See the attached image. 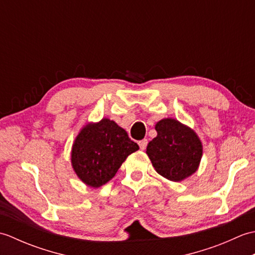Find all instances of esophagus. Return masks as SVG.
Here are the masks:
<instances>
[{"instance_id": "esophagus-1", "label": "esophagus", "mask_w": 255, "mask_h": 255, "mask_svg": "<svg viewBox=\"0 0 255 255\" xmlns=\"http://www.w3.org/2000/svg\"><path fill=\"white\" fill-rule=\"evenodd\" d=\"M138 144H139L140 149H141V150H144L145 148H147V145H148V140H147V139H142V140H140V141L138 142Z\"/></svg>"}]
</instances>
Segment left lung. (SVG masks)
I'll return each instance as SVG.
<instances>
[{
	"label": "left lung",
	"mask_w": 255,
	"mask_h": 255,
	"mask_svg": "<svg viewBox=\"0 0 255 255\" xmlns=\"http://www.w3.org/2000/svg\"><path fill=\"white\" fill-rule=\"evenodd\" d=\"M158 136L149 142L147 154L155 171L173 182L182 181L197 170L203 147L192 129L175 119H162L155 125Z\"/></svg>",
	"instance_id": "1"
}]
</instances>
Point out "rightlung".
I'll return each instance as SVG.
<instances>
[{
  "label": "right lung",
  "instance_id": "add662e5",
  "mask_svg": "<svg viewBox=\"0 0 255 255\" xmlns=\"http://www.w3.org/2000/svg\"><path fill=\"white\" fill-rule=\"evenodd\" d=\"M138 149L123 128L104 118L81 130L73 144L71 162L81 180L100 187L112 180L127 156Z\"/></svg>",
  "mask_w": 255,
  "mask_h": 255
}]
</instances>
